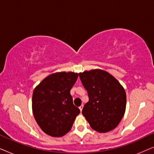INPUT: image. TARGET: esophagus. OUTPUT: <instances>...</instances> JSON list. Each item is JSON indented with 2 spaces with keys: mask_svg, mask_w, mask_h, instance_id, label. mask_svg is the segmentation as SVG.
<instances>
[{
  "mask_svg": "<svg viewBox=\"0 0 154 154\" xmlns=\"http://www.w3.org/2000/svg\"><path fill=\"white\" fill-rule=\"evenodd\" d=\"M83 105H81V106H79V109L80 110H81V111H82V110H83Z\"/></svg>",
  "mask_w": 154,
  "mask_h": 154,
  "instance_id": "obj_1",
  "label": "esophagus"
}]
</instances>
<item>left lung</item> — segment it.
<instances>
[{
  "instance_id": "1",
  "label": "left lung",
  "mask_w": 154,
  "mask_h": 154,
  "mask_svg": "<svg viewBox=\"0 0 154 154\" xmlns=\"http://www.w3.org/2000/svg\"><path fill=\"white\" fill-rule=\"evenodd\" d=\"M89 101L82 113L92 129L107 132L119 125L125 113L126 94L119 82L102 70H92L79 73Z\"/></svg>"
}]
</instances>
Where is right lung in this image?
I'll use <instances>...</instances> for the list:
<instances>
[{"mask_svg": "<svg viewBox=\"0 0 154 154\" xmlns=\"http://www.w3.org/2000/svg\"><path fill=\"white\" fill-rule=\"evenodd\" d=\"M79 73L61 72L50 75L35 88L32 97L34 118L40 128L52 137L70 131L80 109L73 103L70 90Z\"/></svg>", "mask_w": 154, "mask_h": 154, "instance_id": "obj_1", "label": "right lung"}]
</instances>
